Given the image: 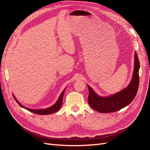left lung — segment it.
Masks as SVG:
<instances>
[{
	"label": "left lung",
	"mask_w": 150,
	"mask_h": 150,
	"mask_svg": "<svg viewBox=\"0 0 150 150\" xmlns=\"http://www.w3.org/2000/svg\"><path fill=\"white\" fill-rule=\"evenodd\" d=\"M139 62L137 52L134 54V67L132 79L128 87L120 92L109 97H100L88 85L89 89L88 103L91 108L101 113L115 112L128 106L133 101L137 94L139 78Z\"/></svg>",
	"instance_id": "1"
}]
</instances>
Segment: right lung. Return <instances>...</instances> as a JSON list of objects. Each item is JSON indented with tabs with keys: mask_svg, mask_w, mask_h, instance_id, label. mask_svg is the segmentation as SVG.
<instances>
[{
	"mask_svg": "<svg viewBox=\"0 0 150 150\" xmlns=\"http://www.w3.org/2000/svg\"><path fill=\"white\" fill-rule=\"evenodd\" d=\"M64 92H65V89L62 92V93L61 94L59 98L57 101L54 104L53 106H52L51 107L46 108V109H44V110H33V109H29L28 108H25L24 106H22V104L18 102V101L17 99L14 98V96H13L15 100L16 101V102L19 104V105L21 106V107L24 108L25 109H26L27 110H28L32 112H34L35 113V114H38V115H50V114H52V113L55 112L56 111H57L61 107V105L62 104V99H63V96H64Z\"/></svg>",
	"mask_w": 150,
	"mask_h": 150,
	"instance_id": "obj_1",
	"label": "right lung"
}]
</instances>
